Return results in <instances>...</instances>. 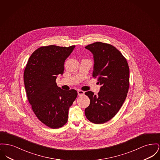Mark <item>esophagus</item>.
Returning a JSON list of instances; mask_svg holds the SVG:
<instances>
[{
    "label": "esophagus",
    "instance_id": "34e87169",
    "mask_svg": "<svg viewBox=\"0 0 160 160\" xmlns=\"http://www.w3.org/2000/svg\"><path fill=\"white\" fill-rule=\"evenodd\" d=\"M77 92H78V95H83L85 94V92L82 91V90H78Z\"/></svg>",
    "mask_w": 160,
    "mask_h": 160
}]
</instances>
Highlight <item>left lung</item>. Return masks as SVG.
Wrapping results in <instances>:
<instances>
[{"label":"left lung","instance_id":"1","mask_svg":"<svg viewBox=\"0 0 160 160\" xmlns=\"http://www.w3.org/2000/svg\"><path fill=\"white\" fill-rule=\"evenodd\" d=\"M94 55L92 77L102 85L97 95L85 92L90 99L86 118L95 124L111 120L122 106L129 88V68L126 58L112 45L95 42L86 46Z\"/></svg>","mask_w":160,"mask_h":160}]
</instances>
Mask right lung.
I'll list each match as a JSON object with an SVG mask.
<instances>
[{
  "mask_svg": "<svg viewBox=\"0 0 160 160\" xmlns=\"http://www.w3.org/2000/svg\"><path fill=\"white\" fill-rule=\"evenodd\" d=\"M75 45H49L34 51L23 74L29 103L38 119L52 129L68 122V110L77 97L75 89L64 91L57 86V75L64 71L65 62Z\"/></svg>",
  "mask_w": 160,
  "mask_h": 160,
  "instance_id": "1",
  "label": "right lung"
}]
</instances>
